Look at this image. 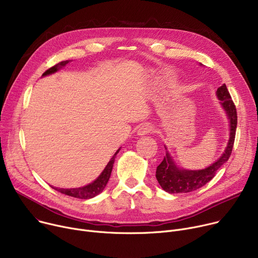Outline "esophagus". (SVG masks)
Here are the masks:
<instances>
[{
  "label": "esophagus",
  "mask_w": 258,
  "mask_h": 258,
  "mask_svg": "<svg viewBox=\"0 0 258 258\" xmlns=\"http://www.w3.org/2000/svg\"><path fill=\"white\" fill-rule=\"evenodd\" d=\"M153 131V127L150 125V124H144L142 125L140 128H138L137 130V134L142 136V135H146V134H149Z\"/></svg>",
  "instance_id": "obj_1"
}]
</instances>
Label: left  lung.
<instances>
[{
    "label": "left lung",
    "instance_id": "1",
    "mask_svg": "<svg viewBox=\"0 0 258 258\" xmlns=\"http://www.w3.org/2000/svg\"><path fill=\"white\" fill-rule=\"evenodd\" d=\"M217 97L219 98L223 108L225 109L230 126V137L227 147L222 156L215 163L202 170H185L176 167L168 153L165 154L162 162L157 166L156 177L162 189L168 193H187L200 189L209 183L231 155L235 130L237 124V115L235 105L225 85L218 88Z\"/></svg>",
    "mask_w": 258,
    "mask_h": 258
}]
</instances>
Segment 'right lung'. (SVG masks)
I'll return each instance as SVG.
<instances>
[{
	"label": "right lung",
	"mask_w": 258,
	"mask_h": 258,
	"mask_svg": "<svg viewBox=\"0 0 258 258\" xmlns=\"http://www.w3.org/2000/svg\"><path fill=\"white\" fill-rule=\"evenodd\" d=\"M68 62L69 61H63L61 63H58V64L52 66L51 68L47 69L42 75L44 76V75H48V74H51V73L55 72L60 67L65 66L66 64H68ZM118 151H120V149L116 151V153L113 155V157L111 158L110 161L108 162V164L105 166L104 170L101 172V174L99 175L93 183H91V184H89L85 187L73 188V189H60V188H54V187H52V188L54 190L58 191V192L65 194V195H69V196L76 197V198H81V200H89V198L95 197L99 193H101L103 191V189L105 188V186H106V184L109 180V177H110V174H111L115 155L117 154Z\"/></svg>",
	"instance_id": "obj_1"
}]
</instances>
